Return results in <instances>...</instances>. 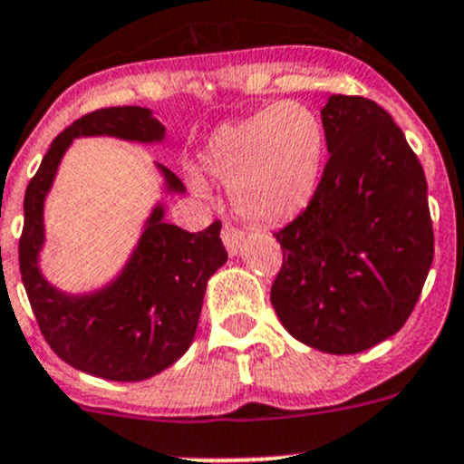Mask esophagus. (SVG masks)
I'll use <instances>...</instances> for the list:
<instances>
[{
	"instance_id": "esophagus-1",
	"label": "esophagus",
	"mask_w": 464,
	"mask_h": 464,
	"mask_svg": "<svg viewBox=\"0 0 464 464\" xmlns=\"http://www.w3.org/2000/svg\"><path fill=\"white\" fill-rule=\"evenodd\" d=\"M222 240H224V246H227L228 254H237L240 251V245L242 240H245V233L240 231L237 227H233V224H224L222 227Z\"/></svg>"
}]
</instances>
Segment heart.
<instances>
[{
	"mask_svg": "<svg viewBox=\"0 0 464 464\" xmlns=\"http://www.w3.org/2000/svg\"><path fill=\"white\" fill-rule=\"evenodd\" d=\"M323 159L321 119L303 102L285 101L215 130L199 166L210 181L231 188L233 208L242 218L269 227L296 218L310 204Z\"/></svg>",
	"mask_w": 464,
	"mask_h": 464,
	"instance_id": "heart-1",
	"label": "heart"
}]
</instances>
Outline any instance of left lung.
I'll use <instances>...</instances> for the list:
<instances>
[{"label":"left lung","mask_w":464,"mask_h":464,"mask_svg":"<svg viewBox=\"0 0 464 464\" xmlns=\"http://www.w3.org/2000/svg\"><path fill=\"white\" fill-rule=\"evenodd\" d=\"M327 157L314 198L274 233L283 265L271 305L285 330L330 354L395 334L433 262L427 179L404 132L363 96L321 110Z\"/></svg>","instance_id":"left-lung-1"}]
</instances>
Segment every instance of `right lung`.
Instances as JSON below:
<instances>
[{
    "instance_id": "obj_1",
    "label": "right lung",
    "mask_w": 464,
    "mask_h": 464,
    "mask_svg": "<svg viewBox=\"0 0 464 464\" xmlns=\"http://www.w3.org/2000/svg\"><path fill=\"white\" fill-rule=\"evenodd\" d=\"M93 134L159 141L163 125L145 107H105L81 116L53 139L26 186L20 274L37 327L63 362L111 382H141L188 350L206 283L228 258L219 237L222 222L188 233L163 222V210L157 208L128 269L111 287L78 298L55 292L37 271L44 240L42 204L72 139ZM161 170L172 190H184L175 172L166 166Z\"/></svg>"
}]
</instances>
